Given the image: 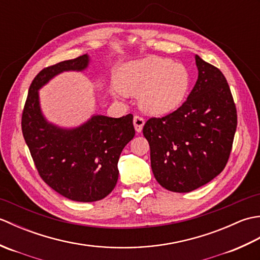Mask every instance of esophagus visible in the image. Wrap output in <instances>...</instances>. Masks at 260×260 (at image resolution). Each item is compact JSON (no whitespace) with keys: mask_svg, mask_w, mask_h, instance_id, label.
Here are the masks:
<instances>
[{"mask_svg":"<svg viewBox=\"0 0 260 260\" xmlns=\"http://www.w3.org/2000/svg\"><path fill=\"white\" fill-rule=\"evenodd\" d=\"M133 123H134V127H135L137 133H141L142 129H143V126H144V124H145L144 118H143L142 116L135 115L134 119H133Z\"/></svg>","mask_w":260,"mask_h":260,"instance_id":"34e87169","label":"esophagus"}]
</instances>
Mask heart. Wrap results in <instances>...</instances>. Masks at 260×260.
Segmentation results:
<instances>
[{
	"instance_id": "obj_1",
	"label": "heart",
	"mask_w": 260,
	"mask_h": 260,
	"mask_svg": "<svg viewBox=\"0 0 260 260\" xmlns=\"http://www.w3.org/2000/svg\"><path fill=\"white\" fill-rule=\"evenodd\" d=\"M189 84V71L183 64L159 57L126 63L117 77L119 91L140 96L141 107L153 115L168 114L178 107Z\"/></svg>"
}]
</instances>
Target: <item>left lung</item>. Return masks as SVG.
<instances>
[{"mask_svg":"<svg viewBox=\"0 0 260 260\" xmlns=\"http://www.w3.org/2000/svg\"><path fill=\"white\" fill-rule=\"evenodd\" d=\"M198 80L181 106L148 119L143 134L156 181L172 192H190L222 172L237 128L230 87L217 67L196 56Z\"/></svg>","mask_w":260,"mask_h":260,"instance_id":"obj_1","label":"left lung"}]
</instances>
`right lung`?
Masks as SVG:
<instances>
[{"mask_svg":"<svg viewBox=\"0 0 260 260\" xmlns=\"http://www.w3.org/2000/svg\"><path fill=\"white\" fill-rule=\"evenodd\" d=\"M87 54L42 69L29 88L22 113V133L39 175L59 194L78 202L107 197L118 180L117 163L135 135L133 115H95L76 128H61L43 117L39 89L63 71L88 67Z\"/></svg>","mask_w":260,"mask_h":260,"instance_id":"1","label":"right lung"}]
</instances>
